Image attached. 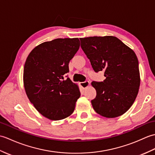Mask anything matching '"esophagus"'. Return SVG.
<instances>
[{"mask_svg": "<svg viewBox=\"0 0 155 155\" xmlns=\"http://www.w3.org/2000/svg\"><path fill=\"white\" fill-rule=\"evenodd\" d=\"M80 84L83 88H86L87 87H88V85H89V82L87 81L84 82H82V83H80Z\"/></svg>", "mask_w": 155, "mask_h": 155, "instance_id": "obj_1", "label": "esophagus"}]
</instances>
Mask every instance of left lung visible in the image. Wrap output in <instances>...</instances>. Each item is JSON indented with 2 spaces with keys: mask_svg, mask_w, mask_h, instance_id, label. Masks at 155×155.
<instances>
[{
  "mask_svg": "<svg viewBox=\"0 0 155 155\" xmlns=\"http://www.w3.org/2000/svg\"><path fill=\"white\" fill-rule=\"evenodd\" d=\"M81 47L94 72H104L103 82H92L97 96L94 110L107 118L119 117L129 109L140 87L139 61L134 52L113 36L81 38Z\"/></svg>",
  "mask_w": 155,
  "mask_h": 155,
  "instance_id": "obj_1",
  "label": "left lung"
}]
</instances>
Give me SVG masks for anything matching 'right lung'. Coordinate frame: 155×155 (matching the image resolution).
<instances>
[{
	"label": "right lung",
	"mask_w": 155,
	"mask_h": 155,
	"mask_svg": "<svg viewBox=\"0 0 155 155\" xmlns=\"http://www.w3.org/2000/svg\"><path fill=\"white\" fill-rule=\"evenodd\" d=\"M79 47L78 38H57L38 45L26 60V93L36 109L48 119L58 120L70 116L81 96L77 84L67 76L64 80L69 62Z\"/></svg>",
	"instance_id": "add662e5"
}]
</instances>
